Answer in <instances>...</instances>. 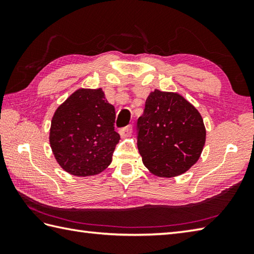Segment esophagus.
I'll list each match as a JSON object with an SVG mask.
<instances>
[{
  "label": "esophagus",
  "mask_w": 254,
  "mask_h": 254,
  "mask_svg": "<svg viewBox=\"0 0 254 254\" xmlns=\"http://www.w3.org/2000/svg\"><path fill=\"white\" fill-rule=\"evenodd\" d=\"M132 132H133V127L132 126H127L126 127H122V128H120V131H119V133H120V135L122 137L130 136Z\"/></svg>",
  "instance_id": "34e87169"
}]
</instances>
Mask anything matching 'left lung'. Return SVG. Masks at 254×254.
<instances>
[{
    "mask_svg": "<svg viewBox=\"0 0 254 254\" xmlns=\"http://www.w3.org/2000/svg\"><path fill=\"white\" fill-rule=\"evenodd\" d=\"M202 116L177 93L155 89L137 120V148L152 174L171 178L198 160L205 144Z\"/></svg>",
    "mask_w": 254,
    "mask_h": 254,
    "instance_id": "obj_1",
    "label": "left lung"
}]
</instances>
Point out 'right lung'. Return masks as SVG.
Listing matches in <instances>:
<instances>
[{
    "instance_id": "add662e5",
    "label": "right lung",
    "mask_w": 254,
    "mask_h": 254,
    "mask_svg": "<svg viewBox=\"0 0 254 254\" xmlns=\"http://www.w3.org/2000/svg\"><path fill=\"white\" fill-rule=\"evenodd\" d=\"M115 120V107L101 88H80L69 96L56 110L50 127V146L61 168L77 177L104 171L120 139Z\"/></svg>"
}]
</instances>
